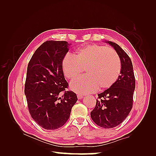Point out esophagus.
<instances>
[{
	"label": "esophagus",
	"instance_id": "esophagus-1",
	"mask_svg": "<svg viewBox=\"0 0 156 156\" xmlns=\"http://www.w3.org/2000/svg\"><path fill=\"white\" fill-rule=\"evenodd\" d=\"M83 96H84V95H83V94H77L78 100H81V99L83 98Z\"/></svg>",
	"mask_w": 156,
	"mask_h": 156
}]
</instances>
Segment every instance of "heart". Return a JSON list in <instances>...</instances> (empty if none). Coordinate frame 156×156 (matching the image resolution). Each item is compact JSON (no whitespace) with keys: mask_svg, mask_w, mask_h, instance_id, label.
Returning a JSON list of instances; mask_svg holds the SVG:
<instances>
[{"mask_svg":"<svg viewBox=\"0 0 156 156\" xmlns=\"http://www.w3.org/2000/svg\"><path fill=\"white\" fill-rule=\"evenodd\" d=\"M85 69L86 75L71 83V88L79 94H88L111 87L119 79L122 62L117 52L110 47L96 44L76 49L74 57L69 54L62 61L64 76L73 80Z\"/></svg>","mask_w":156,"mask_h":156,"instance_id":"b5f03b06","label":"heart"}]
</instances>
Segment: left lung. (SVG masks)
I'll return each instance as SVG.
<instances>
[{
    "instance_id": "1",
    "label": "left lung",
    "mask_w": 156,
    "mask_h": 156,
    "mask_svg": "<svg viewBox=\"0 0 156 156\" xmlns=\"http://www.w3.org/2000/svg\"><path fill=\"white\" fill-rule=\"evenodd\" d=\"M119 54L121 74L117 81L103 92L98 94L95 108L90 112L94 123L103 128H113L120 124L133 107L135 78L129 56L116 43L107 41Z\"/></svg>"
}]
</instances>
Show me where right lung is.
I'll return each mask as SVG.
<instances>
[{
  "label": "right lung",
  "instance_id": "add662e5",
  "mask_svg": "<svg viewBox=\"0 0 156 156\" xmlns=\"http://www.w3.org/2000/svg\"><path fill=\"white\" fill-rule=\"evenodd\" d=\"M68 50L67 41H46L28 64L25 84L28 108L36 123L48 130L58 129L66 123L77 100L76 94L66 91L69 84L62 69Z\"/></svg>",
  "mask_w": 156,
  "mask_h": 156
}]
</instances>
